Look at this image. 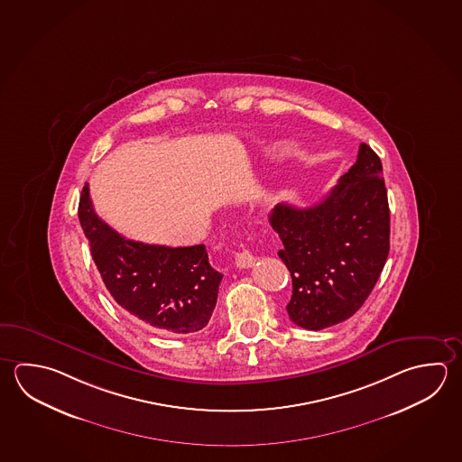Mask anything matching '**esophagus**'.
I'll use <instances>...</instances> for the list:
<instances>
[{
    "mask_svg": "<svg viewBox=\"0 0 462 462\" xmlns=\"http://www.w3.org/2000/svg\"><path fill=\"white\" fill-rule=\"evenodd\" d=\"M255 263V257L252 255L251 251H247V249H244L243 252H237L236 254V265L237 267H241V269H249Z\"/></svg>",
    "mask_w": 462,
    "mask_h": 462,
    "instance_id": "esophagus-1",
    "label": "esophagus"
}]
</instances>
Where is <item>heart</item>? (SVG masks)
Listing matches in <instances>:
<instances>
[{"mask_svg": "<svg viewBox=\"0 0 462 462\" xmlns=\"http://www.w3.org/2000/svg\"><path fill=\"white\" fill-rule=\"evenodd\" d=\"M286 152L285 144H275L273 148H272V152Z\"/></svg>", "mask_w": 462, "mask_h": 462, "instance_id": "heart-1", "label": "heart"}]
</instances>
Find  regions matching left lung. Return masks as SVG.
I'll return each instance as SVG.
<instances>
[{"instance_id": "8db88e82", "label": "left lung", "mask_w": 462, "mask_h": 462, "mask_svg": "<svg viewBox=\"0 0 462 462\" xmlns=\"http://www.w3.org/2000/svg\"><path fill=\"white\" fill-rule=\"evenodd\" d=\"M291 273L290 319L308 330L336 326L366 301L389 254V203L378 154L361 143L338 184L310 208L278 203L270 213Z\"/></svg>"}]
</instances>
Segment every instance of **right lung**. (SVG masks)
<instances>
[{
	"instance_id": "obj_1",
	"label": "right lung",
	"mask_w": 462,
	"mask_h": 462,
	"mask_svg": "<svg viewBox=\"0 0 462 462\" xmlns=\"http://www.w3.org/2000/svg\"><path fill=\"white\" fill-rule=\"evenodd\" d=\"M78 217L102 282L120 308L160 334L185 336L205 328L223 275L203 244L168 247L125 239L104 223L84 185Z\"/></svg>"
}]
</instances>
